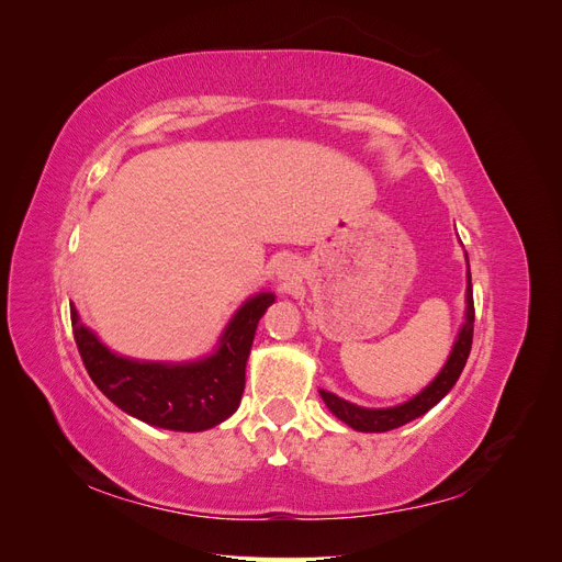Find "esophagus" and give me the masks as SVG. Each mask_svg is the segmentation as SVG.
Wrapping results in <instances>:
<instances>
[{"instance_id": "34e87169", "label": "esophagus", "mask_w": 562, "mask_h": 562, "mask_svg": "<svg viewBox=\"0 0 562 562\" xmlns=\"http://www.w3.org/2000/svg\"><path fill=\"white\" fill-rule=\"evenodd\" d=\"M277 274H279V279L285 281V283L295 281V279H297V265H295V260H291V258L281 260L279 267H277Z\"/></svg>"}]
</instances>
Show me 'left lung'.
<instances>
[{
	"mask_svg": "<svg viewBox=\"0 0 562 562\" xmlns=\"http://www.w3.org/2000/svg\"><path fill=\"white\" fill-rule=\"evenodd\" d=\"M467 265H469V258H467ZM471 342H473V291H471V271L467 269L464 323L454 337V345H452V351L448 356L446 366L440 368L434 382L424 386L417 396L407 398L405 403L391 405V407H363V405H356V403L339 398V396L330 394V391L318 389V394H321L323 403L328 405V411L356 431L382 434V431L398 429V427H403V424L422 417L424 413H429L436 403H440L448 396V391L454 386V382L459 380V375H462V370L467 366Z\"/></svg>",
	"mask_w": 562,
	"mask_h": 562,
	"instance_id": "obj_1",
	"label": "left lung"
}]
</instances>
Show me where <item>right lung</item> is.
<instances>
[{"instance_id": "add662e5", "label": "right lung", "mask_w": 562, "mask_h": 562, "mask_svg": "<svg viewBox=\"0 0 562 562\" xmlns=\"http://www.w3.org/2000/svg\"><path fill=\"white\" fill-rule=\"evenodd\" d=\"M274 293H255L229 318L211 353L194 361H138L119 356L83 326L70 304L75 342L91 380L122 411L149 427L206 431L236 413L246 386L255 330Z\"/></svg>"}]
</instances>
